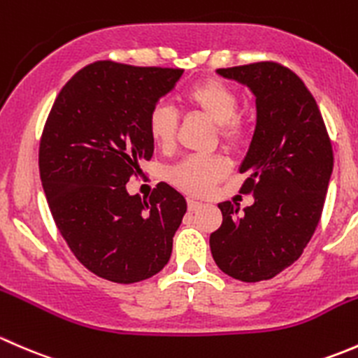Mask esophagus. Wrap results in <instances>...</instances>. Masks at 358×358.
<instances>
[{"mask_svg":"<svg viewBox=\"0 0 358 358\" xmlns=\"http://www.w3.org/2000/svg\"><path fill=\"white\" fill-rule=\"evenodd\" d=\"M201 206H203V203H201V201L187 200V210H189V212H196V210L201 208Z\"/></svg>","mask_w":358,"mask_h":358,"instance_id":"esophagus-1","label":"esophagus"}]
</instances>
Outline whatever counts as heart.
<instances>
[{"label":"heart","instance_id":"obj_1","mask_svg":"<svg viewBox=\"0 0 358 358\" xmlns=\"http://www.w3.org/2000/svg\"><path fill=\"white\" fill-rule=\"evenodd\" d=\"M187 106L205 115L217 125L220 139L227 146L241 143L246 122L238 113L239 99L236 91L219 79H205L184 93ZM148 134L162 150H171L178 134L179 117L167 103H157L148 115ZM229 172V162L222 157H189L169 169L167 179L180 191L194 196L210 193Z\"/></svg>","mask_w":358,"mask_h":358}]
</instances>
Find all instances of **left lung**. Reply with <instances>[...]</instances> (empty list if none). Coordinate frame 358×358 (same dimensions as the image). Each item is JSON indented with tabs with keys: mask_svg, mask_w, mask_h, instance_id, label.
I'll return each instance as SVG.
<instances>
[{
	"mask_svg": "<svg viewBox=\"0 0 358 358\" xmlns=\"http://www.w3.org/2000/svg\"><path fill=\"white\" fill-rule=\"evenodd\" d=\"M255 96L257 125L239 165L241 189L255 201L219 203L222 226L210 234L217 267L245 282L272 279L294 264L310 241L333 174V148L322 115L303 80L274 62L219 69Z\"/></svg>",
	"mask_w": 358,
	"mask_h": 358,
	"instance_id": "1",
	"label": "left lung"
}]
</instances>
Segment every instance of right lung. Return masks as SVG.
Masks as SVG:
<instances>
[{"mask_svg": "<svg viewBox=\"0 0 358 358\" xmlns=\"http://www.w3.org/2000/svg\"><path fill=\"white\" fill-rule=\"evenodd\" d=\"M184 70L94 62L60 91L44 125L39 174L55 224L93 274L131 285L160 272L187 203L160 182L150 200L125 184L153 157L150 110Z\"/></svg>", "mask_w": 358, "mask_h": 358, "instance_id": "1", "label": "right lung"}]
</instances>
